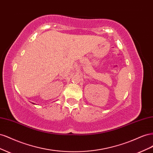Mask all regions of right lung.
<instances>
[{
	"label": "right lung",
	"instance_id": "right-lung-1",
	"mask_svg": "<svg viewBox=\"0 0 153 153\" xmlns=\"http://www.w3.org/2000/svg\"><path fill=\"white\" fill-rule=\"evenodd\" d=\"M33 104H34V103H33Z\"/></svg>",
	"mask_w": 153,
	"mask_h": 153
}]
</instances>
